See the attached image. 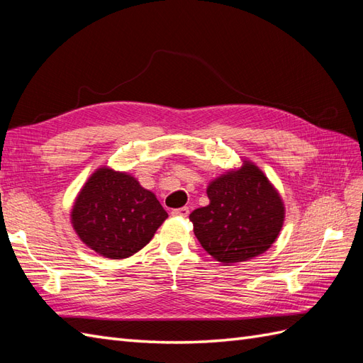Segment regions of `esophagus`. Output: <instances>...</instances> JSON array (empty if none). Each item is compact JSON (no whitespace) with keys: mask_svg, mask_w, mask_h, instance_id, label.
Returning <instances> with one entry per match:
<instances>
[{"mask_svg":"<svg viewBox=\"0 0 363 363\" xmlns=\"http://www.w3.org/2000/svg\"><path fill=\"white\" fill-rule=\"evenodd\" d=\"M189 213H190L189 207H181V208L172 210V215H173V216H181V218H187Z\"/></svg>","mask_w":363,"mask_h":363,"instance_id":"esophagus-1","label":"esophagus"}]
</instances>
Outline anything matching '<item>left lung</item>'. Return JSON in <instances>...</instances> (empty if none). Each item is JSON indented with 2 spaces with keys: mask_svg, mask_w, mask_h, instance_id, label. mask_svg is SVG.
Segmentation results:
<instances>
[{
  "mask_svg": "<svg viewBox=\"0 0 363 363\" xmlns=\"http://www.w3.org/2000/svg\"><path fill=\"white\" fill-rule=\"evenodd\" d=\"M210 203L191 211L194 236L222 264L262 255L282 228L284 202L267 176L252 162L227 172L207 189Z\"/></svg>",
  "mask_w": 363,
  "mask_h": 363,
  "instance_id": "1",
  "label": "left lung"
}]
</instances>
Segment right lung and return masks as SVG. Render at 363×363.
Segmentation results:
<instances>
[{"mask_svg": "<svg viewBox=\"0 0 363 363\" xmlns=\"http://www.w3.org/2000/svg\"><path fill=\"white\" fill-rule=\"evenodd\" d=\"M167 216L155 194L133 176L102 167L79 191L72 224L98 255L125 259L150 242Z\"/></svg>", "mask_w": 363, "mask_h": 363, "instance_id": "obj_1", "label": "right lung"}]
</instances>
